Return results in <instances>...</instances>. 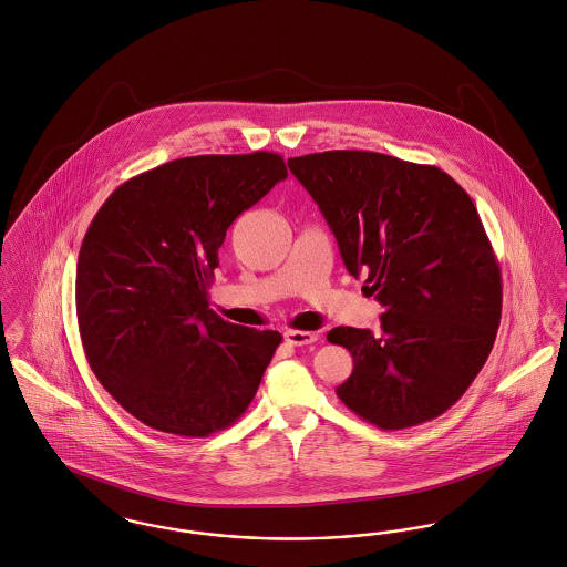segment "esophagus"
<instances>
[{"label": "esophagus", "instance_id": "obj_1", "mask_svg": "<svg viewBox=\"0 0 567 567\" xmlns=\"http://www.w3.org/2000/svg\"><path fill=\"white\" fill-rule=\"evenodd\" d=\"M285 340L293 347H303V344H312L317 340V333L303 332V330H287Z\"/></svg>", "mask_w": 567, "mask_h": 567}]
</instances>
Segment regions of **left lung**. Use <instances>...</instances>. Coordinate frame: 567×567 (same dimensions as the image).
<instances>
[{"label":"left lung","instance_id":"1","mask_svg":"<svg viewBox=\"0 0 567 567\" xmlns=\"http://www.w3.org/2000/svg\"><path fill=\"white\" fill-rule=\"evenodd\" d=\"M351 276L383 306L381 332L333 328L351 377L336 388L383 431L439 417L486 364L501 321V269L480 214L439 167L333 150L289 158Z\"/></svg>","mask_w":567,"mask_h":567}]
</instances>
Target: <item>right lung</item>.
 Returning a JSON list of instances; mask_svg holds the SVG:
<instances>
[{
    "label": "right lung",
    "instance_id": "1",
    "mask_svg": "<svg viewBox=\"0 0 567 567\" xmlns=\"http://www.w3.org/2000/svg\"><path fill=\"white\" fill-rule=\"evenodd\" d=\"M287 177L280 154L190 156L124 182L76 261V321L102 388L150 429L209 436L248 409L282 336L209 310L235 218Z\"/></svg>",
    "mask_w": 567,
    "mask_h": 567
}]
</instances>
